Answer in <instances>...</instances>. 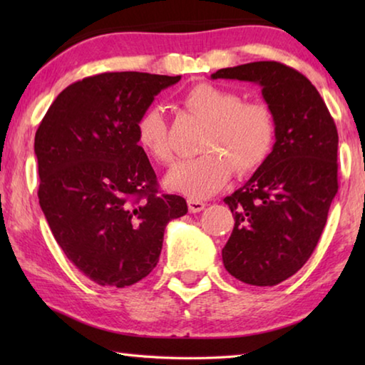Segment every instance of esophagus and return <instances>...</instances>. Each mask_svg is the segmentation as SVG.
Wrapping results in <instances>:
<instances>
[{
    "mask_svg": "<svg viewBox=\"0 0 365 365\" xmlns=\"http://www.w3.org/2000/svg\"><path fill=\"white\" fill-rule=\"evenodd\" d=\"M205 207H206V202H202L200 200H188V211L191 214L201 212Z\"/></svg>",
    "mask_w": 365,
    "mask_h": 365,
    "instance_id": "obj_1",
    "label": "esophagus"
}]
</instances>
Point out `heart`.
<instances>
[{"label":"heart","instance_id":"heart-1","mask_svg":"<svg viewBox=\"0 0 365 365\" xmlns=\"http://www.w3.org/2000/svg\"><path fill=\"white\" fill-rule=\"evenodd\" d=\"M183 103L207 120L202 133L201 156L188 159L170 172L168 185L191 200L212 196L232 174H245L261 165L275 138V120L262 101H242L237 91L212 83H200L187 91ZM138 145L160 164L174 160L168 123L158 106L141 110L135 122Z\"/></svg>","mask_w":365,"mask_h":365}]
</instances>
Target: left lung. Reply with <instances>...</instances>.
Here are the masks:
<instances>
[{
	"mask_svg": "<svg viewBox=\"0 0 365 365\" xmlns=\"http://www.w3.org/2000/svg\"><path fill=\"white\" fill-rule=\"evenodd\" d=\"M211 77L259 83L274 114L272 153L224 200L235 227L222 261L240 282L279 285L307 262L324 232L338 191L336 125L316 86L277 61L227 67Z\"/></svg>",
	"mask_w": 365,
	"mask_h": 365,
	"instance_id": "1",
	"label": "left lung"
}]
</instances>
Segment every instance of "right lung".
<instances>
[{"instance_id": "1", "label": "right lung", "mask_w": 365, "mask_h": 365, "mask_svg": "<svg viewBox=\"0 0 365 365\" xmlns=\"http://www.w3.org/2000/svg\"><path fill=\"white\" fill-rule=\"evenodd\" d=\"M180 76L104 72L61 91L35 133L38 200L67 259L101 287L123 288L159 261L169 220L188 212L159 191L135 122Z\"/></svg>"}]
</instances>
